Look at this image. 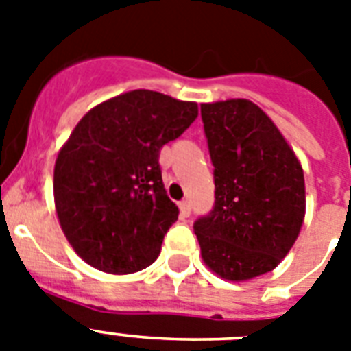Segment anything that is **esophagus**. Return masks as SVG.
I'll return each instance as SVG.
<instances>
[{"label":"esophagus","mask_w":351,"mask_h":351,"mask_svg":"<svg viewBox=\"0 0 351 351\" xmlns=\"http://www.w3.org/2000/svg\"><path fill=\"white\" fill-rule=\"evenodd\" d=\"M178 208H180V217H182V219H187V217L191 215V204L187 202V200H182V202L178 204Z\"/></svg>","instance_id":"esophagus-1"}]
</instances>
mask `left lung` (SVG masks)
Returning <instances> with one entry per match:
<instances>
[{"mask_svg":"<svg viewBox=\"0 0 351 351\" xmlns=\"http://www.w3.org/2000/svg\"><path fill=\"white\" fill-rule=\"evenodd\" d=\"M215 206L193 226L206 266L233 282L271 271L306 215L304 171L273 120L244 98L202 104Z\"/></svg>","mask_w":351,"mask_h":351,"instance_id":"left-lung-1","label":"left lung"}]
</instances>
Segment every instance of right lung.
I'll return each mask as SVG.
<instances>
[{
	"label": "right lung",
	"mask_w": 351,
	"mask_h": 351,
	"mask_svg": "<svg viewBox=\"0 0 351 351\" xmlns=\"http://www.w3.org/2000/svg\"><path fill=\"white\" fill-rule=\"evenodd\" d=\"M198 117L195 101L136 89L93 107L60 149L54 206L69 244L89 266L127 275L151 266L178 219L160 149Z\"/></svg>",
	"instance_id": "add662e5"
}]
</instances>
